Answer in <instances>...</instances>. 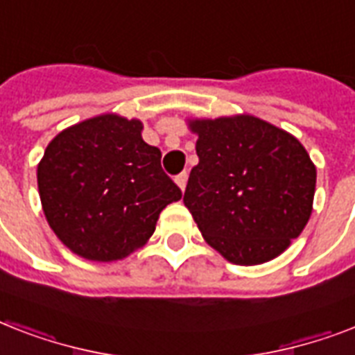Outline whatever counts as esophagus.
<instances>
[{"instance_id":"1","label":"esophagus","mask_w":355,"mask_h":355,"mask_svg":"<svg viewBox=\"0 0 355 355\" xmlns=\"http://www.w3.org/2000/svg\"><path fill=\"white\" fill-rule=\"evenodd\" d=\"M175 182H177L178 188L184 191V189H186V184H188V173H186V171L178 173L177 177H175Z\"/></svg>"}]
</instances>
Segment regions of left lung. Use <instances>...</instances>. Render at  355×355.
Returning a JSON list of instances; mask_svg holds the SVG:
<instances>
[{
	"label": "left lung",
	"mask_w": 355,
	"mask_h": 355,
	"mask_svg": "<svg viewBox=\"0 0 355 355\" xmlns=\"http://www.w3.org/2000/svg\"><path fill=\"white\" fill-rule=\"evenodd\" d=\"M199 164L184 205L208 245L232 263L276 258L300 236L313 206L317 171L295 136L254 118L195 119Z\"/></svg>",
	"instance_id": "1"
}]
</instances>
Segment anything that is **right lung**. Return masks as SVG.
<instances>
[{
	"label": "right lung",
	"mask_w": 355,
	"mask_h": 355,
	"mask_svg": "<svg viewBox=\"0 0 355 355\" xmlns=\"http://www.w3.org/2000/svg\"><path fill=\"white\" fill-rule=\"evenodd\" d=\"M141 128L116 114L86 119L53 138L38 164L47 223L83 258L128 256L153 236L160 211L182 197Z\"/></svg>",
	"instance_id": "1"
}]
</instances>
